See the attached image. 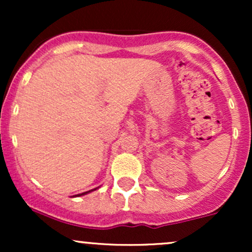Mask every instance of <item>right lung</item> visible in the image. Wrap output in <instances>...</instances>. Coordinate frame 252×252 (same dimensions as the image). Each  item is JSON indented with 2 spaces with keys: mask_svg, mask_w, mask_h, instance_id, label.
<instances>
[{
  "mask_svg": "<svg viewBox=\"0 0 252 252\" xmlns=\"http://www.w3.org/2000/svg\"><path fill=\"white\" fill-rule=\"evenodd\" d=\"M94 189H91V190H89V192H84V193H82V194H77L76 196H80V195H85V194H88V193H90V192H92V190H94Z\"/></svg>",
  "mask_w": 252,
  "mask_h": 252,
  "instance_id": "add662e5",
  "label": "right lung"
}]
</instances>
